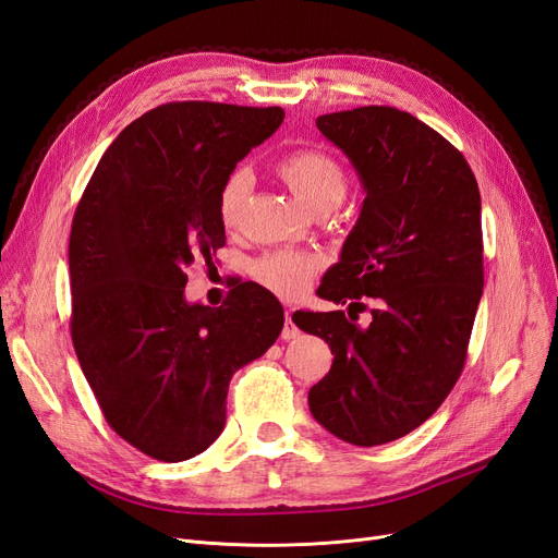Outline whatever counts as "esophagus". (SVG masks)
<instances>
[{"label": "esophagus", "mask_w": 558, "mask_h": 558, "mask_svg": "<svg viewBox=\"0 0 558 558\" xmlns=\"http://www.w3.org/2000/svg\"><path fill=\"white\" fill-rule=\"evenodd\" d=\"M295 337H300V328L295 326L293 320V312H286V318H283V330H281V340H295Z\"/></svg>", "instance_id": "34e87169"}]
</instances>
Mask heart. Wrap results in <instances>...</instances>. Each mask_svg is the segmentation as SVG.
Returning <instances> with one entry per match:
<instances>
[{
    "label": "heart",
    "mask_w": 558,
    "mask_h": 558,
    "mask_svg": "<svg viewBox=\"0 0 558 558\" xmlns=\"http://www.w3.org/2000/svg\"><path fill=\"white\" fill-rule=\"evenodd\" d=\"M277 174L289 185L291 193L312 209L330 211L342 202L347 193V174L342 165L324 150L302 148L293 154L283 156L277 165ZM251 193V172L240 167L230 172L218 191L216 211L218 221L223 228L234 230L242 223V214L246 197ZM320 269V260L312 253H302L293 248H277L267 251L260 258L251 263V277L267 293H272L281 300H298L310 291L316 275Z\"/></svg>",
    "instance_id": "b5f03b06"
}]
</instances>
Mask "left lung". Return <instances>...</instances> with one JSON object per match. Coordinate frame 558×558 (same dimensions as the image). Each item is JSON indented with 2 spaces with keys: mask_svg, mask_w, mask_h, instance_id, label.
<instances>
[{
  "mask_svg": "<svg viewBox=\"0 0 558 558\" xmlns=\"http://www.w3.org/2000/svg\"><path fill=\"white\" fill-rule=\"evenodd\" d=\"M316 128L344 150L365 199L316 291L349 316L293 314L335 353L310 410L349 445H386L433 416L461 377L484 289L480 189L461 150L408 111L359 107ZM367 296L374 320L361 329L350 316Z\"/></svg>",
  "mask_w": 558,
  "mask_h": 558,
  "instance_id": "left-lung-1",
  "label": "left lung"
}]
</instances>
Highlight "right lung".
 I'll use <instances>...</instances> for the list:
<instances>
[{"mask_svg":"<svg viewBox=\"0 0 558 558\" xmlns=\"http://www.w3.org/2000/svg\"><path fill=\"white\" fill-rule=\"evenodd\" d=\"M281 121V107L160 105L111 142L76 207L72 342L107 424L150 459L205 451L232 375L283 328L279 300L253 281L216 310L183 295L189 269L226 244L223 181Z\"/></svg>","mask_w":558,"mask_h":558,"instance_id":"right-lung-1","label":"right lung"}]
</instances>
